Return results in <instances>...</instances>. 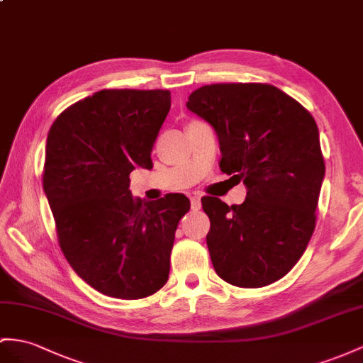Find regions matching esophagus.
Masks as SVG:
<instances>
[{"label":"esophagus","mask_w":363,"mask_h":363,"mask_svg":"<svg viewBox=\"0 0 363 363\" xmlns=\"http://www.w3.org/2000/svg\"><path fill=\"white\" fill-rule=\"evenodd\" d=\"M190 202H191V210H199L201 208V199L199 196H196V194H193V196L190 198Z\"/></svg>","instance_id":"1"}]
</instances>
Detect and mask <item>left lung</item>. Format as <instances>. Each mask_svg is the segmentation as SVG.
<instances>
[{"instance_id":"8db88e82","label":"left lung","mask_w":363,"mask_h":363,"mask_svg":"<svg viewBox=\"0 0 363 363\" xmlns=\"http://www.w3.org/2000/svg\"><path fill=\"white\" fill-rule=\"evenodd\" d=\"M187 108L215 128L220 170L247 187L240 206L201 199L213 267L231 285H270L299 261L315 227L325 176L315 121L296 99L261 82L199 87Z\"/></svg>"}]
</instances>
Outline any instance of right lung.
I'll return each mask as SVG.
<instances>
[{
    "label": "right lung",
    "mask_w": 363,
    "mask_h": 363,
    "mask_svg": "<svg viewBox=\"0 0 363 363\" xmlns=\"http://www.w3.org/2000/svg\"><path fill=\"white\" fill-rule=\"evenodd\" d=\"M172 106L169 90L106 89L67 107L45 144L43 187L58 242L96 291L135 301L165 285L174 231L190 210L182 193L144 202L130 173L150 153Z\"/></svg>",
    "instance_id": "add662e5"
}]
</instances>
